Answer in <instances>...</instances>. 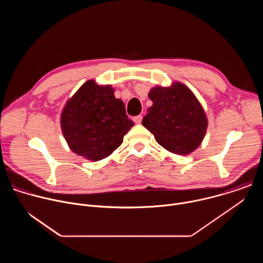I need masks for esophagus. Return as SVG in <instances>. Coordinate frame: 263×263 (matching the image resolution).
<instances>
[{"label": "esophagus", "instance_id": "1", "mask_svg": "<svg viewBox=\"0 0 263 263\" xmlns=\"http://www.w3.org/2000/svg\"><path fill=\"white\" fill-rule=\"evenodd\" d=\"M141 121H142V116H141V115H139V116H137V117L134 118V122H135L136 124H140Z\"/></svg>", "mask_w": 263, "mask_h": 263}]
</instances>
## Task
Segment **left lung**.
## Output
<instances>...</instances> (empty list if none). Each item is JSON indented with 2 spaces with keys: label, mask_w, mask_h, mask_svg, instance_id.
Masks as SVG:
<instances>
[{
  "label": "left lung",
  "mask_w": 263,
  "mask_h": 263,
  "mask_svg": "<svg viewBox=\"0 0 263 263\" xmlns=\"http://www.w3.org/2000/svg\"><path fill=\"white\" fill-rule=\"evenodd\" d=\"M153 105L141 124L168 152L193 153L202 143L208 127L205 110L194 92L181 82L155 86L148 92Z\"/></svg>",
  "instance_id": "8db88e82"
}]
</instances>
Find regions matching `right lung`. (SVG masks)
<instances>
[{"label": "right lung", "instance_id": "add662e5", "mask_svg": "<svg viewBox=\"0 0 263 263\" xmlns=\"http://www.w3.org/2000/svg\"><path fill=\"white\" fill-rule=\"evenodd\" d=\"M60 125L74 154L99 161L122 144L134 123L128 119L123 101L116 99L115 88L88 80L67 100Z\"/></svg>", "mask_w": 263, "mask_h": 263}]
</instances>
